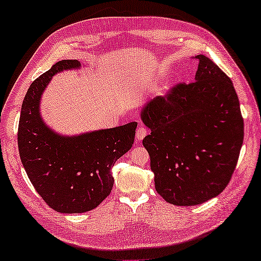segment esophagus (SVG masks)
<instances>
[{"instance_id": "1", "label": "esophagus", "mask_w": 261, "mask_h": 261, "mask_svg": "<svg viewBox=\"0 0 261 261\" xmlns=\"http://www.w3.org/2000/svg\"><path fill=\"white\" fill-rule=\"evenodd\" d=\"M148 134V130L146 129L145 126L140 125L138 129H137V132H136V138H137V140H143L144 138H145V136Z\"/></svg>"}]
</instances>
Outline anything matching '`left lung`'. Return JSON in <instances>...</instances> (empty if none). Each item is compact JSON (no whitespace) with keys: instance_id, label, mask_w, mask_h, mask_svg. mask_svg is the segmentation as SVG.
I'll use <instances>...</instances> for the list:
<instances>
[{"instance_id":"8db88e82","label":"left lung","mask_w":261,"mask_h":261,"mask_svg":"<svg viewBox=\"0 0 261 261\" xmlns=\"http://www.w3.org/2000/svg\"><path fill=\"white\" fill-rule=\"evenodd\" d=\"M195 82L146 102L140 119L155 190L174 205L216 197L230 182L243 145L244 122L232 81L198 55Z\"/></svg>"}]
</instances>
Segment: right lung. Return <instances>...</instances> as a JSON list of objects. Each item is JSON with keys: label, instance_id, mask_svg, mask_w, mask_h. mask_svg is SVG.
Masks as SVG:
<instances>
[{"label": "right lung", "instance_id": "obj_1", "mask_svg": "<svg viewBox=\"0 0 261 261\" xmlns=\"http://www.w3.org/2000/svg\"><path fill=\"white\" fill-rule=\"evenodd\" d=\"M81 67L77 60H61L32 82L18 124L19 156L29 179L41 198L63 214L89 212L109 195L111 168L131 148L137 127L131 122L67 136L44 122L40 101L49 81L58 73Z\"/></svg>", "mask_w": 261, "mask_h": 261}]
</instances>
